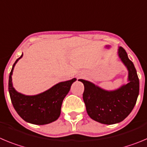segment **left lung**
I'll return each instance as SVG.
<instances>
[{
  "mask_svg": "<svg viewBox=\"0 0 147 147\" xmlns=\"http://www.w3.org/2000/svg\"><path fill=\"white\" fill-rule=\"evenodd\" d=\"M118 55L128 71L127 84L108 91L88 80H78L84 85L83 99L87 113L104 125H113L125 119L133 111L139 94V80L134 64L123 47H119Z\"/></svg>",
  "mask_w": 147,
  "mask_h": 147,
  "instance_id": "8db88e82",
  "label": "left lung"
}]
</instances>
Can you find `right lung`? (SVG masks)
I'll list each match as a JSON object with an SVG mask.
<instances>
[{
	"instance_id": "obj_1",
	"label": "right lung",
	"mask_w": 147,
	"mask_h": 147,
	"mask_svg": "<svg viewBox=\"0 0 147 147\" xmlns=\"http://www.w3.org/2000/svg\"><path fill=\"white\" fill-rule=\"evenodd\" d=\"M22 55L13 64L9 78V92L13 106L22 119L31 124L43 125L55 121L60 116L62 102L77 79L60 82L36 95L20 93L13 86L11 76L14 66Z\"/></svg>"
}]
</instances>
